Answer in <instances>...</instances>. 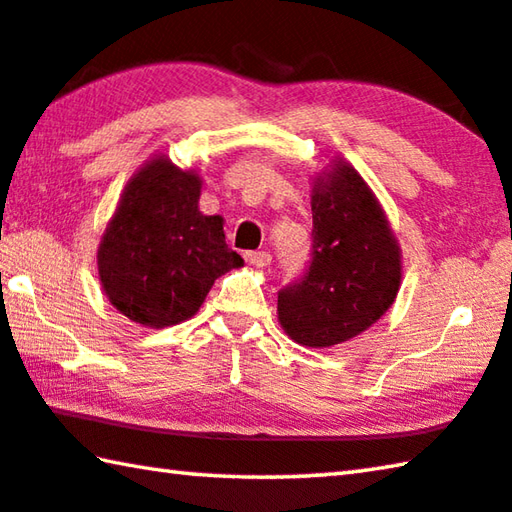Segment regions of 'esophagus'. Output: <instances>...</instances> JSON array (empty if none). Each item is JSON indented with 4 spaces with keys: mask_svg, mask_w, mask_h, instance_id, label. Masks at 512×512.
<instances>
[{
    "mask_svg": "<svg viewBox=\"0 0 512 512\" xmlns=\"http://www.w3.org/2000/svg\"><path fill=\"white\" fill-rule=\"evenodd\" d=\"M244 257L246 262L255 268H264L271 264V253H266V250H250V253H246Z\"/></svg>",
    "mask_w": 512,
    "mask_h": 512,
    "instance_id": "obj_1",
    "label": "esophagus"
}]
</instances>
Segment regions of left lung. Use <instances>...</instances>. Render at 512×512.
<instances>
[{
	"mask_svg": "<svg viewBox=\"0 0 512 512\" xmlns=\"http://www.w3.org/2000/svg\"><path fill=\"white\" fill-rule=\"evenodd\" d=\"M309 264L277 293V318L309 348L350 341L377 323L400 289V248L377 198L350 164L318 178Z\"/></svg>",
	"mask_w": 512,
	"mask_h": 512,
	"instance_id": "obj_1",
	"label": "left lung"
}]
</instances>
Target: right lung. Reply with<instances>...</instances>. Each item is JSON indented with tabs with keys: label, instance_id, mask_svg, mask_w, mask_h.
Wrapping results in <instances>:
<instances>
[{
	"label": "right lung",
	"instance_id": "right-lung-1",
	"mask_svg": "<svg viewBox=\"0 0 512 512\" xmlns=\"http://www.w3.org/2000/svg\"><path fill=\"white\" fill-rule=\"evenodd\" d=\"M201 180L160 155L135 173L99 246L103 291L146 327L192 318L216 277L244 266L221 216L198 210Z\"/></svg>",
	"mask_w": 512,
	"mask_h": 512
}]
</instances>
